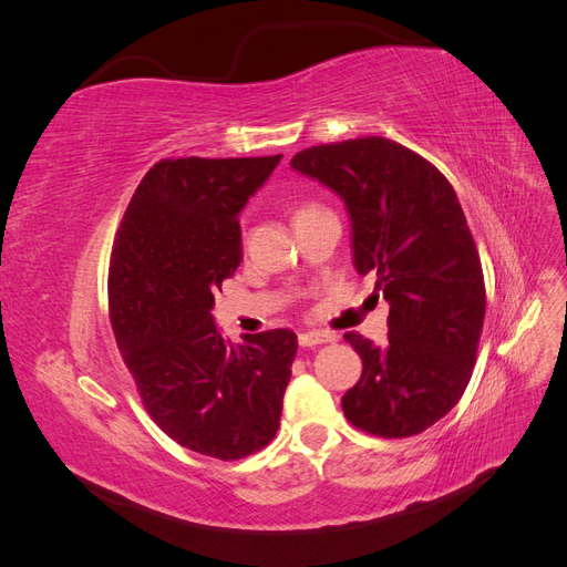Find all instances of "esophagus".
<instances>
[{"instance_id": "esophagus-1", "label": "esophagus", "mask_w": 567, "mask_h": 567, "mask_svg": "<svg viewBox=\"0 0 567 567\" xmlns=\"http://www.w3.org/2000/svg\"><path fill=\"white\" fill-rule=\"evenodd\" d=\"M331 340H333V336L323 333V331H302V333H298L300 348H315V346H321V342H331Z\"/></svg>"}]
</instances>
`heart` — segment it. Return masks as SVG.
Here are the masks:
<instances>
[{
	"mask_svg": "<svg viewBox=\"0 0 567 567\" xmlns=\"http://www.w3.org/2000/svg\"><path fill=\"white\" fill-rule=\"evenodd\" d=\"M312 210H319L317 205H298L296 213H293V221H296V219H300V217H302V215H307V213H312Z\"/></svg>",
	"mask_w": 567,
	"mask_h": 567,
	"instance_id": "1",
	"label": "heart"
}]
</instances>
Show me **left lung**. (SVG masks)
Instances as JSON below:
<instances>
[{
  "label": "left lung",
  "mask_w": 567,
  "mask_h": 567,
  "mask_svg": "<svg viewBox=\"0 0 567 567\" xmlns=\"http://www.w3.org/2000/svg\"><path fill=\"white\" fill-rule=\"evenodd\" d=\"M290 167L346 203L354 267L379 277L390 305L385 346L346 333L364 369L342 414L379 437L419 435L461 400L485 321L483 267L456 192L385 136L305 148Z\"/></svg>",
  "instance_id": "8db88e82"
}]
</instances>
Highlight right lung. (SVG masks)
<instances>
[{
  "instance_id": "add662e5",
  "label": "right lung",
  "mask_w": 567,
  "mask_h": 567,
  "mask_svg": "<svg viewBox=\"0 0 567 567\" xmlns=\"http://www.w3.org/2000/svg\"><path fill=\"white\" fill-rule=\"evenodd\" d=\"M281 156L165 158L127 205L109 269L120 354L151 419L182 447L221 461L260 452L279 431L298 336L221 338L213 307L241 265L238 213Z\"/></svg>"
}]
</instances>
